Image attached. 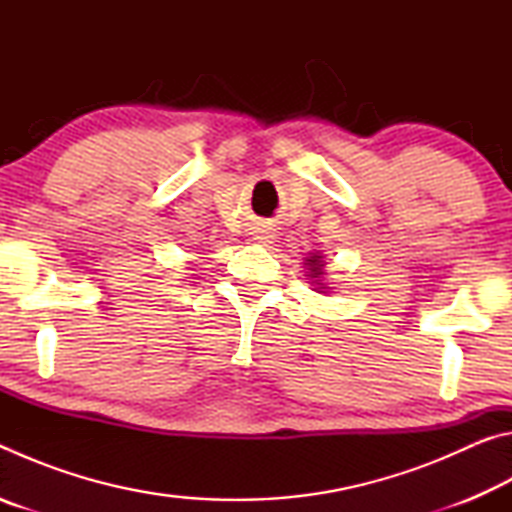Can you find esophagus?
I'll return each instance as SVG.
<instances>
[{"label": "esophagus", "instance_id": "esophagus-1", "mask_svg": "<svg viewBox=\"0 0 512 512\" xmlns=\"http://www.w3.org/2000/svg\"><path fill=\"white\" fill-rule=\"evenodd\" d=\"M253 239L257 241V244H262V246L273 244V235H271V232H266V230H259Z\"/></svg>", "mask_w": 512, "mask_h": 512}]
</instances>
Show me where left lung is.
Wrapping results in <instances>:
<instances>
[{
  "mask_svg": "<svg viewBox=\"0 0 512 512\" xmlns=\"http://www.w3.org/2000/svg\"><path fill=\"white\" fill-rule=\"evenodd\" d=\"M325 257L320 253H309L305 257V268H307V280H311V287H314L316 293H329V284L325 282Z\"/></svg>",
  "mask_w": 512,
  "mask_h": 512,
  "instance_id": "8db88e82",
  "label": "left lung"
}]
</instances>
